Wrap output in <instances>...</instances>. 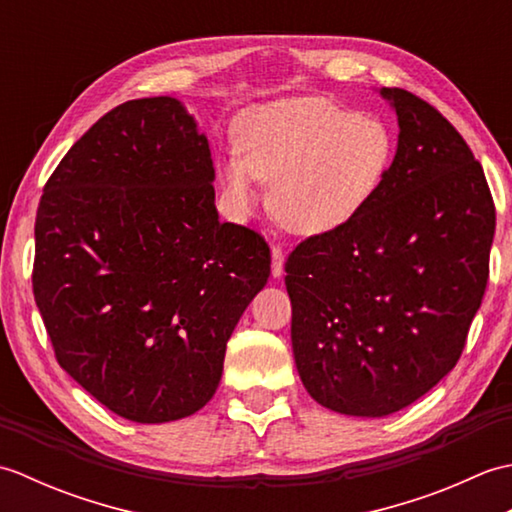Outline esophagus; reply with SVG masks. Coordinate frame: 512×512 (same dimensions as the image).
<instances>
[{"mask_svg":"<svg viewBox=\"0 0 512 512\" xmlns=\"http://www.w3.org/2000/svg\"><path fill=\"white\" fill-rule=\"evenodd\" d=\"M270 257H273V266H270V273H273L275 279L284 275V253H281L279 246H273L270 250Z\"/></svg>","mask_w":512,"mask_h":512,"instance_id":"esophagus-1","label":"esophagus"}]
</instances>
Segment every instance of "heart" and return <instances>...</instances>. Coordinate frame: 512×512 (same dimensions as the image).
<instances>
[{
  "label": "heart",
  "instance_id": "obj_1",
  "mask_svg": "<svg viewBox=\"0 0 512 512\" xmlns=\"http://www.w3.org/2000/svg\"><path fill=\"white\" fill-rule=\"evenodd\" d=\"M239 156L220 165L224 198L237 217L270 189L275 220L301 237L341 231L383 191L396 158L391 129L317 96H290L250 110L239 125Z\"/></svg>",
  "mask_w": 512,
  "mask_h": 512
}]
</instances>
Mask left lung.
Returning <instances> with one entry per match:
<instances>
[{
	"mask_svg": "<svg viewBox=\"0 0 512 512\" xmlns=\"http://www.w3.org/2000/svg\"><path fill=\"white\" fill-rule=\"evenodd\" d=\"M378 94L400 129L383 191L286 262L301 383L325 409L358 418L409 407L458 363L495 235L482 165L455 127L407 90Z\"/></svg>",
	"mask_w": 512,
	"mask_h": 512,
	"instance_id": "obj_1",
	"label": "left lung"
}]
</instances>
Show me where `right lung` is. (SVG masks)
<instances>
[{
  "label": "right lung",
  "mask_w": 512,
  "mask_h": 512,
  "mask_svg": "<svg viewBox=\"0 0 512 512\" xmlns=\"http://www.w3.org/2000/svg\"><path fill=\"white\" fill-rule=\"evenodd\" d=\"M209 140L173 96L114 107L43 189L35 290L59 365L116 416L200 411L270 275L268 244L220 222Z\"/></svg>",
  "instance_id": "1"
}]
</instances>
